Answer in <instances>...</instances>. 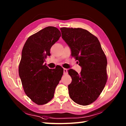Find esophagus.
<instances>
[{"instance_id":"1","label":"esophagus","mask_w":126,"mask_h":126,"mask_svg":"<svg viewBox=\"0 0 126 126\" xmlns=\"http://www.w3.org/2000/svg\"><path fill=\"white\" fill-rule=\"evenodd\" d=\"M67 73H68L67 69L64 68V69H63V74H64V75H67Z\"/></svg>"}]
</instances>
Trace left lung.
Returning a JSON list of instances; mask_svg holds the SVG:
<instances>
[{
    "label": "left lung",
    "instance_id": "obj_1",
    "mask_svg": "<svg viewBox=\"0 0 126 126\" xmlns=\"http://www.w3.org/2000/svg\"><path fill=\"white\" fill-rule=\"evenodd\" d=\"M62 37L81 67L79 74L68 70L72 78L69 95L78 104L87 105L97 99L107 81V59L97 38L80 28H61Z\"/></svg>",
    "mask_w": 126,
    "mask_h": 126
}]
</instances>
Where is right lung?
Segmentation results:
<instances>
[{
	"label": "right lung",
	"instance_id": "add662e5",
	"mask_svg": "<svg viewBox=\"0 0 126 126\" xmlns=\"http://www.w3.org/2000/svg\"><path fill=\"white\" fill-rule=\"evenodd\" d=\"M61 36L57 28L48 26L30 36L22 51L19 76L26 94L37 105L53 99L63 74L61 66L49 69L44 62L52 46Z\"/></svg>",
	"mask_w": 126,
	"mask_h": 126
}]
</instances>
